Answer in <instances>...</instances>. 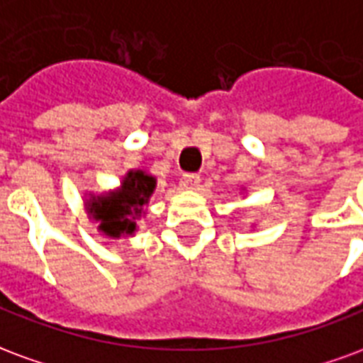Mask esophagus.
Returning <instances> with one entry per match:
<instances>
[{
	"label": "esophagus",
	"instance_id": "esophagus-1",
	"mask_svg": "<svg viewBox=\"0 0 363 363\" xmlns=\"http://www.w3.org/2000/svg\"><path fill=\"white\" fill-rule=\"evenodd\" d=\"M199 182L201 178L197 174H185V176H182V179H179V185H182L184 189H197V187H199Z\"/></svg>",
	"mask_w": 363,
	"mask_h": 363
}]
</instances>
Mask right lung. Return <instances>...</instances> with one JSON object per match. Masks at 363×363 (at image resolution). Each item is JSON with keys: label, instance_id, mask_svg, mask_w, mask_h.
<instances>
[{"label": "right lung", "instance_id": "add662e5", "mask_svg": "<svg viewBox=\"0 0 363 363\" xmlns=\"http://www.w3.org/2000/svg\"><path fill=\"white\" fill-rule=\"evenodd\" d=\"M152 191L155 178H150L141 170L129 172L120 193L104 195L92 201L91 213L96 220H100V230L108 236H131L137 228L135 220L141 216L143 205L149 203Z\"/></svg>", "mask_w": 363, "mask_h": 363}]
</instances>
